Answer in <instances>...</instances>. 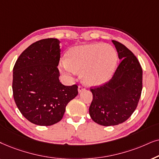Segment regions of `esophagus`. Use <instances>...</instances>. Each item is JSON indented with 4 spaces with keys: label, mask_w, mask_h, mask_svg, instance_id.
Here are the masks:
<instances>
[{
    "label": "esophagus",
    "mask_w": 159,
    "mask_h": 159,
    "mask_svg": "<svg viewBox=\"0 0 159 159\" xmlns=\"http://www.w3.org/2000/svg\"><path fill=\"white\" fill-rule=\"evenodd\" d=\"M78 92L81 93V92H83V91L85 90V87H84L83 85H80V86H78Z\"/></svg>",
    "instance_id": "esophagus-1"
}]
</instances>
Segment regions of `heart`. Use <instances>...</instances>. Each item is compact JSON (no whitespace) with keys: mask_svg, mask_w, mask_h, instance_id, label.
Returning a JSON list of instances; mask_svg holds the SVG:
<instances>
[{"mask_svg":"<svg viewBox=\"0 0 159 159\" xmlns=\"http://www.w3.org/2000/svg\"><path fill=\"white\" fill-rule=\"evenodd\" d=\"M116 50L108 44L93 43L72 48L64 60L61 71L73 75L81 71L84 81L91 86H98L112 77L117 65Z\"/></svg>","mask_w":159,"mask_h":159,"instance_id":"1","label":"heart"}]
</instances>
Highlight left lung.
Returning a JSON list of instances; mask_svg holds the SVG:
<instances>
[{
	"mask_svg": "<svg viewBox=\"0 0 159 159\" xmlns=\"http://www.w3.org/2000/svg\"><path fill=\"white\" fill-rule=\"evenodd\" d=\"M121 62L113 77L99 86L91 88L92 119L102 126L121 124L136 109L143 89V70L134 54L124 44L112 41Z\"/></svg>",
	"mask_w": 159,
	"mask_h": 159,
	"instance_id": "left-lung-1",
	"label": "left lung"
}]
</instances>
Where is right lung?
<instances>
[{
  "label": "right lung",
  "mask_w": 159,
  "mask_h": 159,
  "mask_svg": "<svg viewBox=\"0 0 159 159\" xmlns=\"http://www.w3.org/2000/svg\"><path fill=\"white\" fill-rule=\"evenodd\" d=\"M60 41L40 40L19 57L13 69L14 101L29 121L51 126L63 117L67 105L78 95V86H65L59 80Z\"/></svg>",
  "instance_id": "add662e5"
}]
</instances>
